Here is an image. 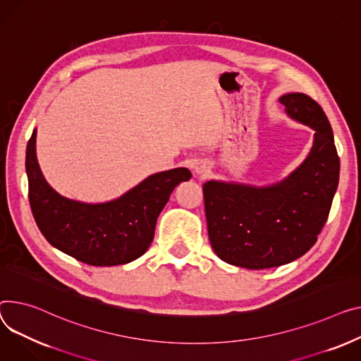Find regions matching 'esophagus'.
<instances>
[{"label": "esophagus", "mask_w": 361, "mask_h": 361, "mask_svg": "<svg viewBox=\"0 0 361 361\" xmlns=\"http://www.w3.org/2000/svg\"><path fill=\"white\" fill-rule=\"evenodd\" d=\"M196 171H197L199 174H203V173H206V168L202 166V165H197V166H196Z\"/></svg>", "instance_id": "obj_1"}]
</instances>
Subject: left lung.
I'll use <instances>...</instances> for the list:
<instances>
[{"label":"left lung","mask_w":361,"mask_h":361,"mask_svg":"<svg viewBox=\"0 0 361 361\" xmlns=\"http://www.w3.org/2000/svg\"><path fill=\"white\" fill-rule=\"evenodd\" d=\"M315 129L314 148L284 181L267 188L209 181L203 185L209 239L221 259L264 270L292 262L318 241L340 178V158L322 107L302 92L280 99Z\"/></svg>","instance_id":"obj_1"}]
</instances>
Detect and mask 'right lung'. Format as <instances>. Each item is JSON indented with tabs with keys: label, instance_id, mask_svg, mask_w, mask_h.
Returning a JSON list of instances; mask_svg holds the SVG:
<instances>
[{
	"label": "right lung",
	"instance_id": "add662e5",
	"mask_svg": "<svg viewBox=\"0 0 361 361\" xmlns=\"http://www.w3.org/2000/svg\"><path fill=\"white\" fill-rule=\"evenodd\" d=\"M29 202L35 221L51 245L90 266L130 262L149 248L157 219L176 185L187 181V168L148 177L120 199L85 204L59 196L46 183L36 159V130L26 151Z\"/></svg>",
	"mask_w": 361,
	"mask_h": 361
}]
</instances>
